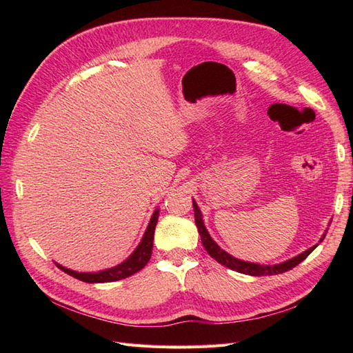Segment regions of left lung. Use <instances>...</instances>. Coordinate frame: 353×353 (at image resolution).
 Masks as SVG:
<instances>
[{"mask_svg": "<svg viewBox=\"0 0 353 353\" xmlns=\"http://www.w3.org/2000/svg\"><path fill=\"white\" fill-rule=\"evenodd\" d=\"M193 206H194V218H196V225H197V230H199V234H200V239H201V243H203V248L206 249V252L212 256L213 259H215L216 262H219L221 265L227 266V268L232 270V271H237V272H241V274H248V275H253V276H263V275H275V274H283L285 271H290L293 270L296 265L301 263L302 261H305L309 254H311L316 245H314V248L307 249L306 252L301 253L299 256H296V258L287 261V262H283V263H279V265H259V263H250V262H244V261H239L236 258H232L231 254H228L227 252H223L219 245L212 240V237L209 236V232L205 227V223H203V218H201V213H200V209L197 208V205L193 200ZM325 234L323 236L321 241L324 240Z\"/></svg>", "mask_w": 353, "mask_h": 353, "instance_id": "8db88e82", "label": "left lung"}]
</instances>
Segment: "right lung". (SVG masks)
Here are the masks:
<instances>
[{"label":"right lung","mask_w":353,"mask_h":353,"mask_svg":"<svg viewBox=\"0 0 353 353\" xmlns=\"http://www.w3.org/2000/svg\"><path fill=\"white\" fill-rule=\"evenodd\" d=\"M157 218H159V210H156L153 213L152 221H150V223H148L144 237H143L141 243L138 244L135 252L125 262L114 266V268L105 270L101 272H77V271H70L68 268H63V266H60V265H57V266L61 271H65L66 274L74 276V279H78L81 281H85V283H110V281L123 280V279H126V276H131L135 272L143 270L147 265V262L150 261Z\"/></svg>","instance_id":"add662e5"}]
</instances>
